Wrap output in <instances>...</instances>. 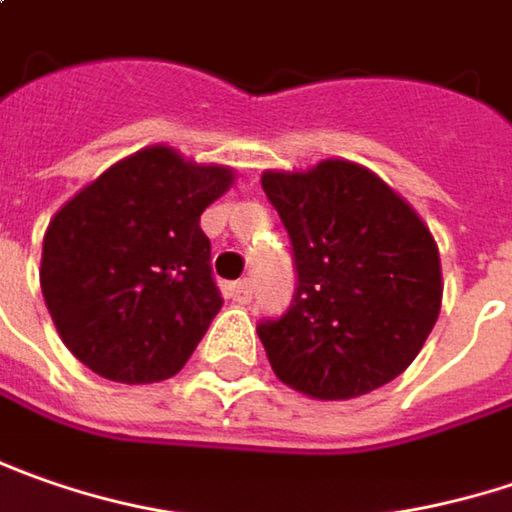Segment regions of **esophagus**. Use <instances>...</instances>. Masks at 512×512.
<instances>
[{"instance_id":"esophagus-1","label":"esophagus","mask_w":512,"mask_h":512,"mask_svg":"<svg viewBox=\"0 0 512 512\" xmlns=\"http://www.w3.org/2000/svg\"><path fill=\"white\" fill-rule=\"evenodd\" d=\"M229 298L237 300V303H249L252 300V280H237L229 286Z\"/></svg>"}]
</instances>
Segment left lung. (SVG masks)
<instances>
[{"instance_id": "8db88e82", "label": "left lung", "mask_w": 512, "mask_h": 512, "mask_svg": "<svg viewBox=\"0 0 512 512\" xmlns=\"http://www.w3.org/2000/svg\"><path fill=\"white\" fill-rule=\"evenodd\" d=\"M260 186L298 272L292 306L257 323L275 375L318 401L358 398L398 378L441 312V260L424 220L349 160L263 171Z\"/></svg>"}]
</instances>
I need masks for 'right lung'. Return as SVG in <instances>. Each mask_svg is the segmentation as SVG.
<instances>
[{
	"mask_svg": "<svg viewBox=\"0 0 512 512\" xmlns=\"http://www.w3.org/2000/svg\"><path fill=\"white\" fill-rule=\"evenodd\" d=\"M234 171L151 145L102 171L54 214L39 283L62 344L120 384L186 367L223 298L200 214Z\"/></svg>",
	"mask_w": 512,
	"mask_h": 512,
	"instance_id": "obj_1",
	"label": "right lung"
}]
</instances>
